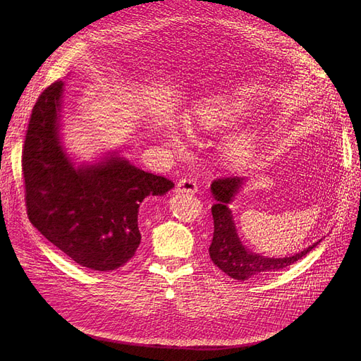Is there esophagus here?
<instances>
[{
  "mask_svg": "<svg viewBox=\"0 0 361 361\" xmlns=\"http://www.w3.org/2000/svg\"><path fill=\"white\" fill-rule=\"evenodd\" d=\"M198 187H197V181L194 178H183L177 183L176 185V191L177 192H197Z\"/></svg>",
  "mask_w": 361,
  "mask_h": 361,
  "instance_id": "1",
  "label": "esophagus"
}]
</instances>
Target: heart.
<instances>
[{"instance_id":"1","label":"heart","mask_w":361,"mask_h":361,"mask_svg":"<svg viewBox=\"0 0 361 361\" xmlns=\"http://www.w3.org/2000/svg\"><path fill=\"white\" fill-rule=\"evenodd\" d=\"M241 118V109L234 101L216 99L207 104H201L197 110V124L207 131H217L234 126ZM257 142L251 133H241L234 135L227 144V156L235 161L243 163L255 152Z\"/></svg>"}]
</instances>
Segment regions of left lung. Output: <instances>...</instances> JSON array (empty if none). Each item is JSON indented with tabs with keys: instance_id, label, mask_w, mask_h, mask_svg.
Here are the masks:
<instances>
[{
	"instance_id": "obj_1",
	"label": "left lung",
	"mask_w": 361,
	"mask_h": 361,
	"mask_svg": "<svg viewBox=\"0 0 361 361\" xmlns=\"http://www.w3.org/2000/svg\"><path fill=\"white\" fill-rule=\"evenodd\" d=\"M243 177H220L212 184V191L216 204L212 207L214 219V235L210 245V259L223 273L234 280H259L274 274L279 270L287 269L295 262L310 252L319 243H314L308 248L302 250L293 257L284 259H269L260 254L250 252L244 248L240 238L237 237L231 212L227 204L231 201L234 194L241 187Z\"/></svg>"
}]
</instances>
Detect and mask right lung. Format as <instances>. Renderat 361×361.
Segmentation results:
<instances>
[{"mask_svg": "<svg viewBox=\"0 0 361 361\" xmlns=\"http://www.w3.org/2000/svg\"><path fill=\"white\" fill-rule=\"evenodd\" d=\"M63 81L38 97L23 147L25 207L31 224L81 267L113 271L128 263L140 243L138 209L148 195L174 183L111 157L74 169L60 145Z\"/></svg>", "mask_w": 361, "mask_h": 361, "instance_id": "1", "label": "right lung"}]
</instances>
